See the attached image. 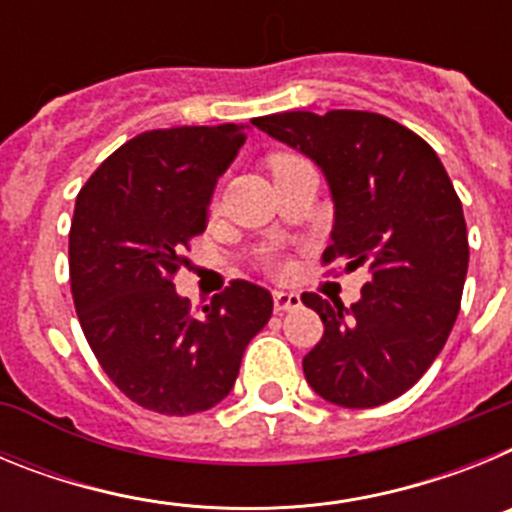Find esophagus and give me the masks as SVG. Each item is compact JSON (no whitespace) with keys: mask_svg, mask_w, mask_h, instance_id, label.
Segmentation results:
<instances>
[{"mask_svg":"<svg viewBox=\"0 0 512 512\" xmlns=\"http://www.w3.org/2000/svg\"><path fill=\"white\" fill-rule=\"evenodd\" d=\"M300 295L297 292H284V289H279V292H274V310L277 312H289V310H297L300 307Z\"/></svg>","mask_w":512,"mask_h":512,"instance_id":"34e87169","label":"esophagus"}]
</instances>
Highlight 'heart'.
Returning a JSON list of instances; mask_svg holds the SVG:
<instances>
[{"label": "heart", "mask_w": 512, "mask_h": 512, "mask_svg": "<svg viewBox=\"0 0 512 512\" xmlns=\"http://www.w3.org/2000/svg\"><path fill=\"white\" fill-rule=\"evenodd\" d=\"M289 158H292V156H274V158H271V161H269V166H271V169H274V166L284 164V161H289Z\"/></svg>", "instance_id": "b5f03b06"}]
</instances>
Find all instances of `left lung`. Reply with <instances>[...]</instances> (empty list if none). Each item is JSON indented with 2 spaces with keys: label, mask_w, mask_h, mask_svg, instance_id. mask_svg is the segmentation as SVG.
<instances>
[{
  "label": "left lung",
  "mask_w": 512,
  "mask_h": 512,
  "mask_svg": "<svg viewBox=\"0 0 512 512\" xmlns=\"http://www.w3.org/2000/svg\"><path fill=\"white\" fill-rule=\"evenodd\" d=\"M253 125L325 174L336 220L323 264L369 271L351 307L302 295L325 325L302 359L307 384L341 408L395 400L441 354L467 279V223L441 158L377 112L297 110L256 117Z\"/></svg>",
  "instance_id": "obj_1"
}]
</instances>
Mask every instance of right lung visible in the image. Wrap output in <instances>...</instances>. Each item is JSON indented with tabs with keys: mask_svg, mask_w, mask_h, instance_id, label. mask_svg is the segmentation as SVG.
Segmentation results:
<instances>
[{
	"mask_svg": "<svg viewBox=\"0 0 512 512\" xmlns=\"http://www.w3.org/2000/svg\"><path fill=\"white\" fill-rule=\"evenodd\" d=\"M243 128L135 135L76 197L69 271L81 330L117 390L153 413L192 415L225 400L274 310L269 292L243 279L200 315L174 287L189 241L207 228L217 179L246 143Z\"/></svg>",
	"mask_w": 512,
	"mask_h": 512,
	"instance_id": "1",
	"label": "right lung"
}]
</instances>
